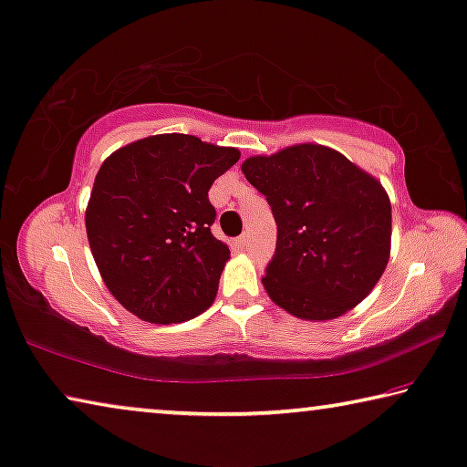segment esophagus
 I'll use <instances>...</instances> for the list:
<instances>
[{
    "mask_svg": "<svg viewBox=\"0 0 467 467\" xmlns=\"http://www.w3.org/2000/svg\"><path fill=\"white\" fill-rule=\"evenodd\" d=\"M247 243H249V239H247V234H241L239 239L234 241V245H236V249H247Z\"/></svg>",
    "mask_w": 467,
    "mask_h": 467,
    "instance_id": "esophagus-1",
    "label": "esophagus"
}]
</instances>
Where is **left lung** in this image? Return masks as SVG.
Returning a JSON list of instances; mask_svg holds the SVG:
<instances>
[{
    "instance_id": "obj_1",
    "label": "left lung",
    "mask_w": 467,
    "mask_h": 467,
    "mask_svg": "<svg viewBox=\"0 0 467 467\" xmlns=\"http://www.w3.org/2000/svg\"><path fill=\"white\" fill-rule=\"evenodd\" d=\"M276 222V252L262 285L278 308L304 321H331L371 294L392 241L384 186L342 152L294 144L241 163Z\"/></svg>"
}]
</instances>
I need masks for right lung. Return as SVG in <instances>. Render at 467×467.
Segmentation results:
<instances>
[{
	"label": "right lung",
	"instance_id": "right-lung-1",
	"mask_svg": "<svg viewBox=\"0 0 467 467\" xmlns=\"http://www.w3.org/2000/svg\"><path fill=\"white\" fill-rule=\"evenodd\" d=\"M239 157L197 136L157 134L104 159L86 231L104 285L131 315L170 325L213 304L231 249L212 234L207 192Z\"/></svg>",
	"mask_w": 467,
	"mask_h": 467
}]
</instances>
